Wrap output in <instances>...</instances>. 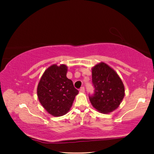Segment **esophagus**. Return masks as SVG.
<instances>
[{"label": "esophagus", "mask_w": 154, "mask_h": 154, "mask_svg": "<svg viewBox=\"0 0 154 154\" xmlns=\"http://www.w3.org/2000/svg\"><path fill=\"white\" fill-rule=\"evenodd\" d=\"M79 92H80L81 93H84V92H85V88H84V87L81 88Z\"/></svg>", "instance_id": "obj_1"}]
</instances>
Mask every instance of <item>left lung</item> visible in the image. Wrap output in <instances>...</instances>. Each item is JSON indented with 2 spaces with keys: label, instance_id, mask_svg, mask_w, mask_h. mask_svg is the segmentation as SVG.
<instances>
[{
  "label": "left lung",
  "instance_id": "obj_1",
  "mask_svg": "<svg viewBox=\"0 0 154 154\" xmlns=\"http://www.w3.org/2000/svg\"><path fill=\"white\" fill-rule=\"evenodd\" d=\"M94 94L89 96L90 103L100 113L107 114L118 108L125 95L124 83L118 73L104 62L92 69Z\"/></svg>",
  "mask_w": 154,
  "mask_h": 154
}]
</instances>
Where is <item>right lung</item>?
I'll return each instance as SVG.
<instances>
[{
    "instance_id": "add662e5",
    "label": "right lung",
    "mask_w": 154,
    "mask_h": 154,
    "mask_svg": "<svg viewBox=\"0 0 154 154\" xmlns=\"http://www.w3.org/2000/svg\"><path fill=\"white\" fill-rule=\"evenodd\" d=\"M65 64H53L47 69L37 86V96L48 113L55 117L62 116L71 108L79 91L66 77Z\"/></svg>"
}]
</instances>
